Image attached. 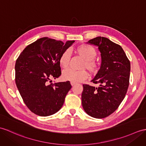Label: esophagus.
I'll list each match as a JSON object with an SVG mask.
<instances>
[{
	"instance_id": "obj_1",
	"label": "esophagus",
	"mask_w": 146,
	"mask_h": 146,
	"mask_svg": "<svg viewBox=\"0 0 146 146\" xmlns=\"http://www.w3.org/2000/svg\"><path fill=\"white\" fill-rule=\"evenodd\" d=\"M70 83H71V84H72V86H74V84H76V83H74V82H73V81H71L70 82Z\"/></svg>"
}]
</instances>
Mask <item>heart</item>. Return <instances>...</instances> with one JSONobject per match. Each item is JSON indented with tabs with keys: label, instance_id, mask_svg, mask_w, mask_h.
I'll return each mask as SVG.
<instances>
[{
	"label": "heart",
	"instance_id": "b5f03b06",
	"mask_svg": "<svg viewBox=\"0 0 146 146\" xmlns=\"http://www.w3.org/2000/svg\"><path fill=\"white\" fill-rule=\"evenodd\" d=\"M74 52L84 60L80 67L81 69H87L92 74L97 73L99 70V65L94 60L97 55V52L94 47L86 44H81L76 47ZM70 58L71 56L69 51H64L59 58V63L61 67L63 68H67L70 65ZM88 77V74L84 70L80 71L66 70L62 73V78L64 80L73 81L74 83L85 80Z\"/></svg>",
	"mask_w": 146,
	"mask_h": 146
}]
</instances>
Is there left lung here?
<instances>
[{
  "label": "left lung",
  "instance_id": "left-lung-1",
  "mask_svg": "<svg viewBox=\"0 0 146 146\" xmlns=\"http://www.w3.org/2000/svg\"><path fill=\"white\" fill-rule=\"evenodd\" d=\"M88 43L98 46L101 52L100 69L91 81L100 86L83 84L82 106L89 116L104 118L117 109L126 96L131 63L122 47L107 38L98 36Z\"/></svg>",
  "mask_w": 146,
  "mask_h": 146
}]
</instances>
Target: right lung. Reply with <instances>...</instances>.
I'll list each match as a JSON object with an SVG mask.
<instances>
[{"mask_svg":"<svg viewBox=\"0 0 146 146\" xmlns=\"http://www.w3.org/2000/svg\"><path fill=\"white\" fill-rule=\"evenodd\" d=\"M74 41L65 43L43 37L27 45L16 60L15 83L32 113L48 116L62 108L72 88L69 81L52 83L61 74L59 58Z\"/></svg>","mask_w":146,"mask_h":146,"instance_id":"obj_1","label":"right lung"}]
</instances>
